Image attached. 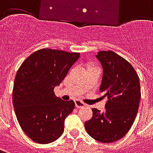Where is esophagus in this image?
Segmentation results:
<instances>
[{
    "instance_id": "esophagus-1",
    "label": "esophagus",
    "mask_w": 153,
    "mask_h": 153,
    "mask_svg": "<svg viewBox=\"0 0 153 153\" xmlns=\"http://www.w3.org/2000/svg\"><path fill=\"white\" fill-rule=\"evenodd\" d=\"M74 102H75V106H76L77 108H82V107H85L86 106V104H84V103L82 102L81 101H79V100L75 101Z\"/></svg>"
}]
</instances>
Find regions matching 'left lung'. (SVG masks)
<instances>
[{"label": "left lung", "instance_id": "left-lung-1", "mask_svg": "<svg viewBox=\"0 0 153 153\" xmlns=\"http://www.w3.org/2000/svg\"><path fill=\"white\" fill-rule=\"evenodd\" d=\"M102 66L100 92L106 97L105 111L93 108V117L85 122L87 133L101 143L123 138L134 122L141 97L138 74L123 57L111 51L97 54Z\"/></svg>", "mask_w": 153, "mask_h": 153}]
</instances>
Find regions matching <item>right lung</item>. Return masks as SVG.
I'll list each match as a JSON object with an SVG mask.
<instances>
[{
    "mask_svg": "<svg viewBox=\"0 0 153 153\" xmlns=\"http://www.w3.org/2000/svg\"><path fill=\"white\" fill-rule=\"evenodd\" d=\"M79 53L41 49L30 55L17 71L13 106L19 124L33 141L47 144L64 132L65 120L74 109V101L57 97L59 86Z\"/></svg>",
    "mask_w": 153,
    "mask_h": 153,
    "instance_id": "obj_1",
    "label": "right lung"
}]
</instances>
